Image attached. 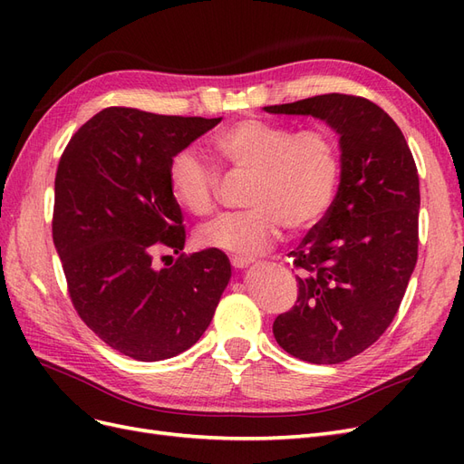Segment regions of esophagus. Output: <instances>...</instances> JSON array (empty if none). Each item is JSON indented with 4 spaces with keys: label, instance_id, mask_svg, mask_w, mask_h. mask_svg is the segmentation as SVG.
<instances>
[{
    "label": "esophagus",
    "instance_id": "1",
    "mask_svg": "<svg viewBox=\"0 0 464 464\" xmlns=\"http://www.w3.org/2000/svg\"><path fill=\"white\" fill-rule=\"evenodd\" d=\"M251 261H254V259H249V257H240V256H234V257H230V263H232L234 269H244V266H247Z\"/></svg>",
    "mask_w": 464,
    "mask_h": 464
}]
</instances>
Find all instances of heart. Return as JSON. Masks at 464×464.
<instances>
[{"instance_id": "1", "label": "heart", "mask_w": 464, "mask_h": 464, "mask_svg": "<svg viewBox=\"0 0 464 464\" xmlns=\"http://www.w3.org/2000/svg\"><path fill=\"white\" fill-rule=\"evenodd\" d=\"M213 157L228 170L247 172V208L205 224L198 240L205 247L257 256L280 230L305 232L329 213L341 184V150L323 130L294 131L288 125L247 118L208 139ZM174 201L195 217L217 208L218 178L198 152L178 150L168 162Z\"/></svg>"}]
</instances>
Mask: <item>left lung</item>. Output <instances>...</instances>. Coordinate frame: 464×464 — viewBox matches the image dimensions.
<instances>
[{
  "label": "left lung",
  "mask_w": 464,
  "mask_h": 464,
  "mask_svg": "<svg viewBox=\"0 0 464 464\" xmlns=\"http://www.w3.org/2000/svg\"><path fill=\"white\" fill-rule=\"evenodd\" d=\"M263 110L314 116L339 133V191L290 251L298 300L273 333L304 362L341 363L385 333L409 286L418 259L416 164L399 125L368 98L331 92Z\"/></svg>",
  "instance_id": "1"
}]
</instances>
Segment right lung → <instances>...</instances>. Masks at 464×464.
<instances>
[{"instance_id": "right-lung-1", "label": "right lung", "mask_w": 464, "mask_h": 464, "mask_svg": "<svg viewBox=\"0 0 464 464\" xmlns=\"http://www.w3.org/2000/svg\"><path fill=\"white\" fill-rule=\"evenodd\" d=\"M220 118L160 116L111 106L67 143L52 236L79 317L118 353L157 362L201 339L230 280L220 249L181 254L184 215L168 188V162ZM162 246L180 257L157 270Z\"/></svg>"}]
</instances>
